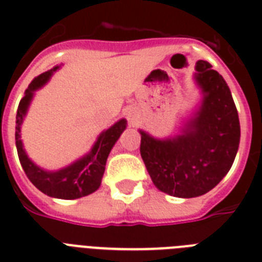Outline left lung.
<instances>
[{"instance_id":"left-lung-1","label":"left lung","mask_w":262,"mask_h":262,"mask_svg":"<svg viewBox=\"0 0 262 262\" xmlns=\"http://www.w3.org/2000/svg\"><path fill=\"white\" fill-rule=\"evenodd\" d=\"M194 80L203 99L178 135L156 139L140 130V154L154 185L181 199L212 190L230 171L241 139L238 111L222 75L200 59Z\"/></svg>"}]
</instances>
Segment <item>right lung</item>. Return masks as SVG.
I'll use <instances>...</instances> for the list:
<instances>
[{
	"instance_id": "add662e5",
	"label": "right lung",
	"mask_w": 262,
	"mask_h": 262,
	"mask_svg": "<svg viewBox=\"0 0 262 262\" xmlns=\"http://www.w3.org/2000/svg\"><path fill=\"white\" fill-rule=\"evenodd\" d=\"M59 67L61 65H57L31 81L26 90V94L18 103L14 137H16V148H17V155L21 167L28 179L34 183V186L38 187L42 193L54 199L75 200L98 190L102 183L108 154L114 147V144L118 141L119 136L126 129L127 122L126 119L122 118L117 121L113 126L103 130L87 155H84L83 158H80L67 167L57 171H47L45 168L36 166L28 158L26 149L23 147L21 133H20L21 125L26 118L28 107L32 102L35 91L42 88L50 80L53 73L58 71Z\"/></svg>"
}]
</instances>
